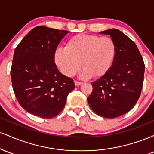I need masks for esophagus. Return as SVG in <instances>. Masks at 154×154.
<instances>
[{"label": "esophagus", "instance_id": "obj_1", "mask_svg": "<svg viewBox=\"0 0 154 154\" xmlns=\"http://www.w3.org/2000/svg\"><path fill=\"white\" fill-rule=\"evenodd\" d=\"M75 84L76 86H79V85H82V83L80 82H77V81H75Z\"/></svg>", "mask_w": 154, "mask_h": 154}]
</instances>
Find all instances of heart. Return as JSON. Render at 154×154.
Returning a JSON list of instances; mask_svg holds the SVG:
<instances>
[{
  "label": "heart",
  "instance_id": "b5f03b06",
  "mask_svg": "<svg viewBox=\"0 0 154 154\" xmlns=\"http://www.w3.org/2000/svg\"><path fill=\"white\" fill-rule=\"evenodd\" d=\"M114 42L109 37L79 34L67 42L66 48H59L54 54V61L60 72L72 77L84 67L82 78L99 77L109 71L115 56Z\"/></svg>",
  "mask_w": 154,
  "mask_h": 154
}]
</instances>
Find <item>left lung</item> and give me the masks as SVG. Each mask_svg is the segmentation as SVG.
Returning a JSON list of instances; mask_svg holds the SVG:
<instances>
[{"label": "left lung", "instance_id": "8db88e82", "mask_svg": "<svg viewBox=\"0 0 154 154\" xmlns=\"http://www.w3.org/2000/svg\"><path fill=\"white\" fill-rule=\"evenodd\" d=\"M100 34L110 35L115 44V56L109 71L92 82L88 102L95 114L112 119L126 114L137 103L145 65L137 45L121 31L110 29Z\"/></svg>", "mask_w": 154, "mask_h": 154}]
</instances>
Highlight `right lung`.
<instances>
[{
	"mask_svg": "<svg viewBox=\"0 0 154 154\" xmlns=\"http://www.w3.org/2000/svg\"><path fill=\"white\" fill-rule=\"evenodd\" d=\"M69 31L44 26L35 27L22 39L14 54L11 76L17 99L33 115L51 119L62 111L73 79L58 69L54 54Z\"/></svg>",
	"mask_w": 154,
	"mask_h": 154,
	"instance_id": "add662e5",
	"label": "right lung"
}]
</instances>
